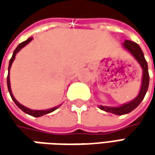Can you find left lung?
Listing matches in <instances>:
<instances>
[{
    "label": "left lung",
    "mask_w": 155,
    "mask_h": 155,
    "mask_svg": "<svg viewBox=\"0 0 155 155\" xmlns=\"http://www.w3.org/2000/svg\"><path fill=\"white\" fill-rule=\"evenodd\" d=\"M122 45L132 56L134 57L135 60L140 64V66L142 69V78H141V85H140V92L137 95V97H134L132 101L122 104L121 106H117V107L98 105V108L100 110H104L106 112H110V113L115 114V115H118V116L128 114V113H130L132 110H134L143 100L147 91L148 85H149V74H148L147 63L145 59L143 51L140 49L139 45L133 41H130V40H125Z\"/></svg>",
    "instance_id": "left-lung-1"
}]
</instances>
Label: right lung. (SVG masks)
<instances>
[{"mask_svg":"<svg viewBox=\"0 0 155 155\" xmlns=\"http://www.w3.org/2000/svg\"><path fill=\"white\" fill-rule=\"evenodd\" d=\"M33 37H30V38H28V39L26 40V41H23V42H21L20 45H18L17 47H16V49L14 51V53H13V56L11 58V59L9 60V64H8V78H7V84H8V91L9 94H10V96H11V97L13 99V101L15 102V104L21 109L23 112H25L26 114H28V115H30V116H34V117H39V116H44V115H46V114H49V113H51L52 111H54V110H56L58 108H59L62 104H60V105H58V106H56V107H53V108H51V109H48V110H31V109H29V108H27L26 106H24V105H22L15 98V97H14V95H13V93H12V90H11V86H10V77H9V71H10V69H11V66H12V64L14 62V60L15 59V56H16V54H17V52H19V51H21V49L24 47V46H26L27 44H29L32 40H33Z\"/></svg>","mask_w":155,"mask_h":155,"instance_id":"obj_1","label":"right lung"}]
</instances>
